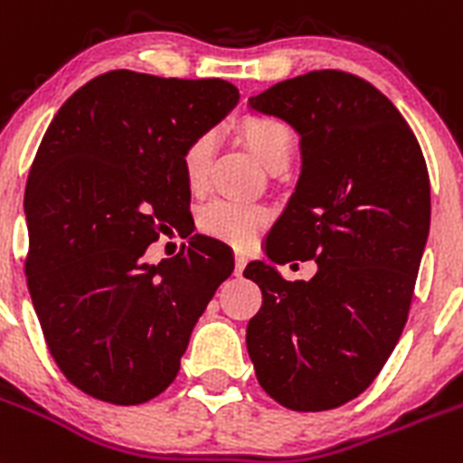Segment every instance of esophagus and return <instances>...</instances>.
Wrapping results in <instances>:
<instances>
[{"label": "esophagus", "mask_w": 463, "mask_h": 463, "mask_svg": "<svg viewBox=\"0 0 463 463\" xmlns=\"http://www.w3.org/2000/svg\"><path fill=\"white\" fill-rule=\"evenodd\" d=\"M247 268V256L242 251H237L235 254V275H242V270Z\"/></svg>", "instance_id": "obj_1"}]
</instances>
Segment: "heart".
<instances>
[{"label":"heart","instance_id":"heart-1","mask_svg":"<svg viewBox=\"0 0 463 463\" xmlns=\"http://www.w3.org/2000/svg\"><path fill=\"white\" fill-rule=\"evenodd\" d=\"M242 135L256 158L270 170L275 165L291 160L293 154V132L284 120L275 116L251 114L242 120ZM216 151V132L204 130L195 135L186 144L182 156L184 175L188 186L200 191L204 188L212 170V160ZM268 223V209L259 203H244V200H212L204 204L198 214L200 231L207 235L223 240L235 247H247L260 235Z\"/></svg>","mask_w":463,"mask_h":463}]
</instances>
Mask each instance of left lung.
Wrapping results in <instances>:
<instances>
[{
    "label": "left lung",
    "instance_id": "obj_1",
    "mask_svg": "<svg viewBox=\"0 0 463 463\" xmlns=\"http://www.w3.org/2000/svg\"><path fill=\"white\" fill-rule=\"evenodd\" d=\"M300 135V179L275 221L272 262L315 258L309 282L251 260L263 305L247 326L260 387L298 412L345 405L371 387L408 321L431 221L420 142L375 86L307 71L249 99Z\"/></svg>",
    "mask_w": 463,
    "mask_h": 463
}]
</instances>
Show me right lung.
Masks as SVG:
<instances>
[{
    "label": "right lung",
    "instance_id": "obj_1",
    "mask_svg": "<svg viewBox=\"0 0 463 463\" xmlns=\"http://www.w3.org/2000/svg\"><path fill=\"white\" fill-rule=\"evenodd\" d=\"M237 99L221 79L114 70L79 88L39 144L25 188L27 287L48 352L92 399L139 405L170 387L235 268L204 235L158 265L144 254L191 214L186 144Z\"/></svg>",
    "mask_w": 463,
    "mask_h": 463
}]
</instances>
